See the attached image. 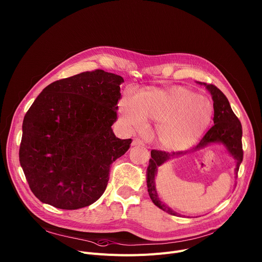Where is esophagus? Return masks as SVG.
Wrapping results in <instances>:
<instances>
[{"label": "esophagus", "mask_w": 262, "mask_h": 262, "mask_svg": "<svg viewBox=\"0 0 262 262\" xmlns=\"http://www.w3.org/2000/svg\"><path fill=\"white\" fill-rule=\"evenodd\" d=\"M144 143H143V141H142L141 139H138V138H136V139H134L133 140V143H132V145L133 146H137V145H143Z\"/></svg>", "instance_id": "esophagus-1"}]
</instances>
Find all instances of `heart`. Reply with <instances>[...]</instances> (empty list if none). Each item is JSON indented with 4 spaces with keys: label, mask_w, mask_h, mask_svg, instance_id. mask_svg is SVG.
<instances>
[{
    "label": "heart",
    "mask_w": 262,
    "mask_h": 262,
    "mask_svg": "<svg viewBox=\"0 0 262 262\" xmlns=\"http://www.w3.org/2000/svg\"><path fill=\"white\" fill-rule=\"evenodd\" d=\"M213 115L212 102L184 88L149 90L135 99L125 97L120 103L121 120L132 129H141L145 119L159 122L161 143L170 149L192 145L207 128Z\"/></svg>",
    "instance_id": "heart-1"
}]
</instances>
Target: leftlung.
<instances>
[{"label": "left lung", "instance_id": "8db88e82", "mask_svg": "<svg viewBox=\"0 0 262 262\" xmlns=\"http://www.w3.org/2000/svg\"><path fill=\"white\" fill-rule=\"evenodd\" d=\"M204 84L206 89L210 92L212 99H213V108H214V118L213 126L206 133L203 139L200 141V143L192 148L191 151H195L198 149L204 148L211 143H221L223 144L228 152L236 160V168L235 174L237 178L238 173L239 166L243 162L244 150H243V127L239 119L236 117L233 113L231 105L229 103L228 98L225 96V94L213 84H207L205 82H199ZM188 151H178V152H166L162 150H151V159H149V165L146 171V183L148 194L152 201V203L162 209L163 211L167 212L171 215H177V213L171 210L168 206H166L159 199V195L156 190L155 179L157 176L158 167L163 163L167 162L168 160L183 156Z\"/></svg>", "mask_w": 262, "mask_h": 262}]
</instances>
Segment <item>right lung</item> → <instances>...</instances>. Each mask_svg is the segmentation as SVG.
<instances>
[{"label": "right lung", "mask_w": 262, "mask_h": 262, "mask_svg": "<svg viewBox=\"0 0 262 262\" xmlns=\"http://www.w3.org/2000/svg\"><path fill=\"white\" fill-rule=\"evenodd\" d=\"M124 79L95 70L46 86L24 117L19 163L33 194L58 209L92 205L132 139L115 136Z\"/></svg>", "instance_id": "add662e5"}]
</instances>
